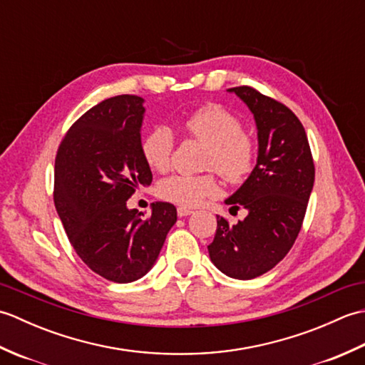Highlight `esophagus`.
Listing matches in <instances>:
<instances>
[{
  "mask_svg": "<svg viewBox=\"0 0 365 365\" xmlns=\"http://www.w3.org/2000/svg\"><path fill=\"white\" fill-rule=\"evenodd\" d=\"M191 213H192L191 208H187V207H178L177 208V215L180 216V218H185V216H188Z\"/></svg>",
  "mask_w": 365,
  "mask_h": 365,
  "instance_id": "1",
  "label": "esophagus"
}]
</instances>
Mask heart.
<instances>
[{"mask_svg": "<svg viewBox=\"0 0 365 365\" xmlns=\"http://www.w3.org/2000/svg\"><path fill=\"white\" fill-rule=\"evenodd\" d=\"M188 136L207 144L204 166L218 173L229 183H242L251 175L257 158L254 139L243 131V123L221 105L208 103L188 114L182 122ZM174 133L166 125L147 131L141 143L145 165L165 173L174 150ZM158 196L180 207H196L208 196L218 192L213 173L202 175L175 174L158 183Z\"/></svg>", "mask_w": 365, "mask_h": 365, "instance_id": "heart-1", "label": "heart"}]
</instances>
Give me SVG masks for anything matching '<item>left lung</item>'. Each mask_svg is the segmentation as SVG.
<instances>
[{
    "instance_id": "1",
    "label": "left lung",
    "mask_w": 365,
    "mask_h": 365,
    "mask_svg": "<svg viewBox=\"0 0 365 365\" xmlns=\"http://www.w3.org/2000/svg\"><path fill=\"white\" fill-rule=\"evenodd\" d=\"M229 92L254 114L259 155L247 180L226 200L245 207L247 216L237 224L216 216L218 227L208 254L224 274L247 281L276 267L292 250L314 188L315 168L304 127L292 110L250 86Z\"/></svg>"
}]
</instances>
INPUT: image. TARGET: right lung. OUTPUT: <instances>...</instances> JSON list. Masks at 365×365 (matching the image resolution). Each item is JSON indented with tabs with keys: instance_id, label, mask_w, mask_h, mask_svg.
<instances>
[{
	"instance_id": "obj_1",
	"label": "right lung",
	"mask_w": 365,
	"mask_h": 365,
	"mask_svg": "<svg viewBox=\"0 0 365 365\" xmlns=\"http://www.w3.org/2000/svg\"><path fill=\"white\" fill-rule=\"evenodd\" d=\"M144 98L115 96L91 108L68 128L54 160V207L68 242L108 281L127 284L149 271L177 210L152 204L143 218L127 200L152 183L141 153Z\"/></svg>"
}]
</instances>
